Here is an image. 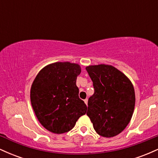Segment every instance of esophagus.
<instances>
[{
	"instance_id": "esophagus-1",
	"label": "esophagus",
	"mask_w": 158,
	"mask_h": 158,
	"mask_svg": "<svg viewBox=\"0 0 158 158\" xmlns=\"http://www.w3.org/2000/svg\"><path fill=\"white\" fill-rule=\"evenodd\" d=\"M84 102H85V103L86 105H88V99H85V100H84Z\"/></svg>"
}]
</instances>
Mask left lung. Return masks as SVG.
<instances>
[{"label": "left lung", "instance_id": "obj_1", "mask_svg": "<svg viewBox=\"0 0 158 158\" xmlns=\"http://www.w3.org/2000/svg\"><path fill=\"white\" fill-rule=\"evenodd\" d=\"M94 94L88 99L87 115L98 135H119L131 120L135 105V89L125 74L111 65L86 68Z\"/></svg>", "mask_w": 158, "mask_h": 158}]
</instances>
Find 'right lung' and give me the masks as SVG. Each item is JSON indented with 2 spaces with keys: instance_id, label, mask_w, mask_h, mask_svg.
Returning a JSON list of instances; mask_svg holds the SVG:
<instances>
[{
  "instance_id": "1",
  "label": "right lung",
  "mask_w": 158,
  "mask_h": 158,
  "mask_svg": "<svg viewBox=\"0 0 158 158\" xmlns=\"http://www.w3.org/2000/svg\"><path fill=\"white\" fill-rule=\"evenodd\" d=\"M79 64L56 62L44 68L36 76L30 90L31 104L38 119L48 131L68 132L86 113L87 106L79 97Z\"/></svg>"
}]
</instances>
